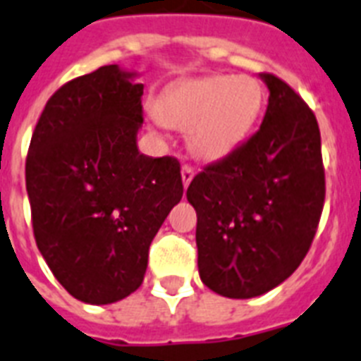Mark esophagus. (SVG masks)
<instances>
[{"label": "esophagus", "mask_w": 361, "mask_h": 361, "mask_svg": "<svg viewBox=\"0 0 361 361\" xmlns=\"http://www.w3.org/2000/svg\"><path fill=\"white\" fill-rule=\"evenodd\" d=\"M192 178H195V169L185 163V165L181 166V180H183V185H189Z\"/></svg>", "instance_id": "34e87169"}]
</instances>
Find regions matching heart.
I'll return each mask as SVG.
<instances>
[{
    "instance_id": "b5f03b06",
    "label": "heart",
    "mask_w": 361,
    "mask_h": 361,
    "mask_svg": "<svg viewBox=\"0 0 361 361\" xmlns=\"http://www.w3.org/2000/svg\"><path fill=\"white\" fill-rule=\"evenodd\" d=\"M264 92L250 75H211L178 84L157 101L156 114L172 128H189L190 150L220 159L246 137L259 117Z\"/></svg>"
}]
</instances>
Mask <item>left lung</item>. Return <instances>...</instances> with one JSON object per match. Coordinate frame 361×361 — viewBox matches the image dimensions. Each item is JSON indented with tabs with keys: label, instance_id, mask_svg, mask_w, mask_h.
<instances>
[{
	"label": "left lung",
	"instance_id": "left-lung-1",
	"mask_svg": "<svg viewBox=\"0 0 361 361\" xmlns=\"http://www.w3.org/2000/svg\"><path fill=\"white\" fill-rule=\"evenodd\" d=\"M255 134L192 178L200 279L224 298L269 292L299 268L325 204L321 134L310 106L271 73Z\"/></svg>",
	"mask_w": 361,
	"mask_h": 361
}]
</instances>
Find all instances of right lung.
I'll return each instance as SVG.
<instances>
[{"label": "right lung", "instance_id": "1", "mask_svg": "<svg viewBox=\"0 0 361 361\" xmlns=\"http://www.w3.org/2000/svg\"><path fill=\"white\" fill-rule=\"evenodd\" d=\"M143 84L102 66L59 87L25 161L32 233L63 288L90 305L141 286L150 242L183 196L180 161L139 154Z\"/></svg>", "mask_w": 361, "mask_h": 361}]
</instances>
